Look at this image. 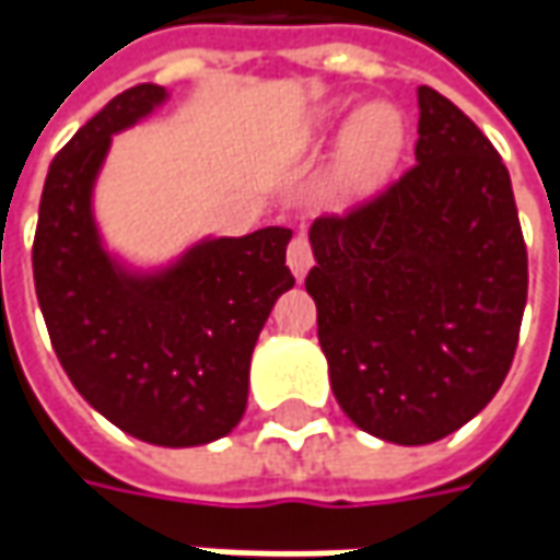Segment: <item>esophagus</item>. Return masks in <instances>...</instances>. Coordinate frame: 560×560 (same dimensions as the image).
<instances>
[{"label":"esophagus","mask_w":560,"mask_h":560,"mask_svg":"<svg viewBox=\"0 0 560 560\" xmlns=\"http://www.w3.org/2000/svg\"><path fill=\"white\" fill-rule=\"evenodd\" d=\"M312 246H308V236L305 233H299V236H292L290 248H287V265H290V270L302 280L305 273H308V268H312Z\"/></svg>","instance_id":"esophagus-1"}]
</instances>
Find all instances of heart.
I'll use <instances>...</instances> for the list:
<instances>
[{"instance_id": "heart-1", "label": "heart", "mask_w": 560, "mask_h": 560, "mask_svg": "<svg viewBox=\"0 0 560 560\" xmlns=\"http://www.w3.org/2000/svg\"><path fill=\"white\" fill-rule=\"evenodd\" d=\"M334 142H342L336 171V192L342 202H364L389 180L405 149V124L393 105H368L355 115L339 108L320 112L312 130L302 137V155H320Z\"/></svg>"}]
</instances>
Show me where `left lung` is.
Returning <instances> with one entry per match:
<instances>
[{
  "instance_id": "obj_1",
  "label": "left lung",
  "mask_w": 560,
  "mask_h": 560,
  "mask_svg": "<svg viewBox=\"0 0 560 560\" xmlns=\"http://www.w3.org/2000/svg\"><path fill=\"white\" fill-rule=\"evenodd\" d=\"M418 164L380 199L308 230L317 339L349 420L427 445L477 418L514 361L527 246L502 155L418 86Z\"/></svg>"
}]
</instances>
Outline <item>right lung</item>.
<instances>
[{"label": "right lung", "mask_w": 560, "mask_h": 560, "mask_svg": "<svg viewBox=\"0 0 560 560\" xmlns=\"http://www.w3.org/2000/svg\"><path fill=\"white\" fill-rule=\"evenodd\" d=\"M171 93L140 83L77 130L46 174L33 283L74 389L124 433L164 448L226 436L248 401V364L273 302L292 290V230L202 236L159 268L105 246L98 174L112 140Z\"/></svg>", "instance_id": "add662e5"}]
</instances>
